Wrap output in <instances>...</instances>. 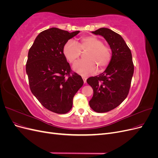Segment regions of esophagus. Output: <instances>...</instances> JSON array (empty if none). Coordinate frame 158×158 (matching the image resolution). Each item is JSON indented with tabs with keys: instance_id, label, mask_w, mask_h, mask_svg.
I'll return each instance as SVG.
<instances>
[{
	"instance_id": "34e87169",
	"label": "esophagus",
	"mask_w": 158,
	"mask_h": 158,
	"mask_svg": "<svg viewBox=\"0 0 158 158\" xmlns=\"http://www.w3.org/2000/svg\"><path fill=\"white\" fill-rule=\"evenodd\" d=\"M82 79H83V80H84V83L86 82V80H87V77H86V76H82Z\"/></svg>"
}]
</instances>
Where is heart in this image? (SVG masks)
<instances>
[{"label":"heart","mask_w":158,"mask_h":158,"mask_svg":"<svg viewBox=\"0 0 158 158\" xmlns=\"http://www.w3.org/2000/svg\"><path fill=\"white\" fill-rule=\"evenodd\" d=\"M81 51H86L84 54L85 59L77 61L73 65V70L79 74L85 76L93 74L97 66L99 70H103L111 62V49L96 36L82 37L78 44L69 40L63 47V54L70 63H74L79 59Z\"/></svg>","instance_id":"heart-1"}]
</instances>
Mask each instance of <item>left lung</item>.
I'll return each instance as SVG.
<instances>
[{
	"label": "left lung",
	"mask_w": 158,
	"mask_h": 158,
	"mask_svg": "<svg viewBox=\"0 0 158 158\" xmlns=\"http://www.w3.org/2000/svg\"><path fill=\"white\" fill-rule=\"evenodd\" d=\"M106 40L112 50L111 62L103 73L87 79L94 90L89 102L90 107L98 113L116 108L126 99L134 73L131 51L123 37L108 28L92 31Z\"/></svg>",
	"instance_id": "8db88e82"
}]
</instances>
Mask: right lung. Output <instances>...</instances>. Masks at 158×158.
Segmentation results:
<instances>
[{"mask_svg":"<svg viewBox=\"0 0 158 158\" xmlns=\"http://www.w3.org/2000/svg\"><path fill=\"white\" fill-rule=\"evenodd\" d=\"M79 32L56 27L44 30L28 52L26 69L30 89L42 106L52 112L68 113L74 95L84 84L63 54L64 44Z\"/></svg>","mask_w":158,"mask_h":158,"instance_id":"right-lung-1","label":"right lung"}]
</instances>
